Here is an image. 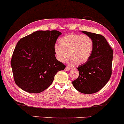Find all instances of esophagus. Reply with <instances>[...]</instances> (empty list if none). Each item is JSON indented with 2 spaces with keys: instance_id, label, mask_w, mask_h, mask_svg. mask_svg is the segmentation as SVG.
I'll list each match as a JSON object with an SVG mask.
<instances>
[{
  "instance_id": "34e87169",
  "label": "esophagus",
  "mask_w": 124,
  "mask_h": 124,
  "mask_svg": "<svg viewBox=\"0 0 124 124\" xmlns=\"http://www.w3.org/2000/svg\"><path fill=\"white\" fill-rule=\"evenodd\" d=\"M70 70V67H65V70H67V71H68V70Z\"/></svg>"
}]
</instances>
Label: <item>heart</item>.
Segmentation results:
<instances>
[{"mask_svg":"<svg viewBox=\"0 0 124 124\" xmlns=\"http://www.w3.org/2000/svg\"><path fill=\"white\" fill-rule=\"evenodd\" d=\"M55 45L54 52L56 58L60 62H65L68 58L75 65L84 64L91 57L93 49V41L91 37L70 33L59 40Z\"/></svg>","mask_w":124,"mask_h":124,"instance_id":"heart-1","label":"heart"}]
</instances>
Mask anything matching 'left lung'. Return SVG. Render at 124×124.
Returning a JSON list of instances; mask_svg holds the SVG:
<instances>
[{
  "label": "left lung",
  "instance_id": "left-lung-1",
  "mask_svg": "<svg viewBox=\"0 0 124 124\" xmlns=\"http://www.w3.org/2000/svg\"><path fill=\"white\" fill-rule=\"evenodd\" d=\"M81 32L93 40V49L89 60L78 68L79 76L72 81V84L83 93H94L102 89L110 79L113 51L103 36Z\"/></svg>",
  "mask_w": 124,
  "mask_h": 124
}]
</instances>
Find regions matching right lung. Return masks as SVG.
Returning a JSON list of instances; mask_svg holds the SVG:
<instances>
[{
    "mask_svg": "<svg viewBox=\"0 0 124 124\" xmlns=\"http://www.w3.org/2000/svg\"><path fill=\"white\" fill-rule=\"evenodd\" d=\"M60 35L58 31H37L17 42L11 65L19 88L31 93H40L51 85L57 72L65 69L54 52Z\"/></svg>",
    "mask_w": 124,
    "mask_h": 124,
    "instance_id": "right-lung-1",
    "label": "right lung"
}]
</instances>
